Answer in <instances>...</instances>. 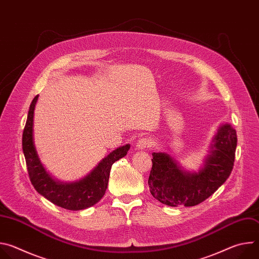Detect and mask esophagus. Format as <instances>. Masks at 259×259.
I'll return each mask as SVG.
<instances>
[{"mask_svg":"<svg viewBox=\"0 0 259 259\" xmlns=\"http://www.w3.org/2000/svg\"><path fill=\"white\" fill-rule=\"evenodd\" d=\"M153 145V142L151 139L146 138V137H142L138 140V142L136 143L135 145V149L137 151H141V150H146V149H150V147H152Z\"/></svg>","mask_w":259,"mask_h":259,"instance_id":"34e87169","label":"esophagus"}]
</instances>
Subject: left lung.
I'll return each instance as SVG.
<instances>
[{
  "label": "left lung",
  "mask_w": 259,
  "mask_h": 259,
  "mask_svg": "<svg viewBox=\"0 0 259 259\" xmlns=\"http://www.w3.org/2000/svg\"><path fill=\"white\" fill-rule=\"evenodd\" d=\"M213 141L204 168L198 173L183 172L169 155L154 153L147 181L153 197L167 206L191 207L213 195L234 168L236 130L230 124L221 126Z\"/></svg>",
  "instance_id": "obj_1"
}]
</instances>
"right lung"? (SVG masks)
<instances>
[{
    "label": "right lung",
    "instance_id": "right-lung-1",
    "mask_svg": "<svg viewBox=\"0 0 259 259\" xmlns=\"http://www.w3.org/2000/svg\"><path fill=\"white\" fill-rule=\"evenodd\" d=\"M36 95L30 105L22 134V151L25 158L30 182L40 195L53 204L72 211L83 210L96 204L104 196L112 165L127 155L130 144L118 147L105 157L97 167L85 178L72 183L55 181L44 169L36 155L33 138V110L38 100Z\"/></svg>",
    "mask_w": 259,
    "mask_h": 259
}]
</instances>
